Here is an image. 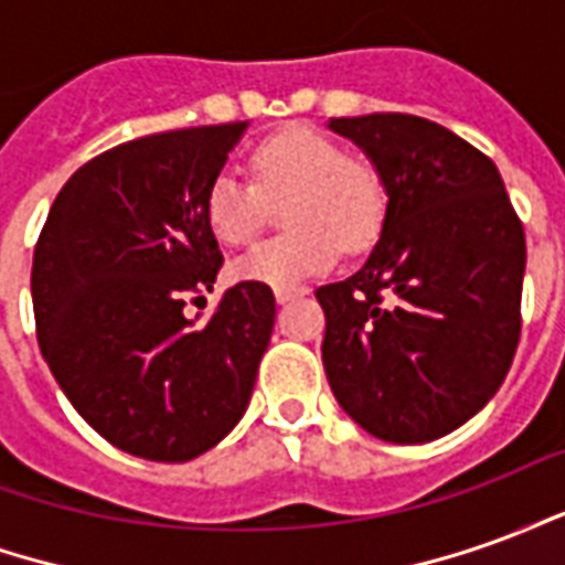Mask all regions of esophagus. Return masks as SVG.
<instances>
[{
    "label": "esophagus",
    "mask_w": 565,
    "mask_h": 565,
    "mask_svg": "<svg viewBox=\"0 0 565 565\" xmlns=\"http://www.w3.org/2000/svg\"><path fill=\"white\" fill-rule=\"evenodd\" d=\"M306 290H275V302L278 306H287V302H294L296 296H302Z\"/></svg>",
    "instance_id": "1"
}]
</instances>
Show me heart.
<instances>
[{"label":"heart","instance_id":"heart-1","mask_svg":"<svg viewBox=\"0 0 565 565\" xmlns=\"http://www.w3.org/2000/svg\"><path fill=\"white\" fill-rule=\"evenodd\" d=\"M254 184L221 172L205 193V223L223 245H245L266 223L269 205H284L290 233L254 245L233 259V278L290 290L327 271L339 247L360 254L379 242L387 190L369 162L348 160L342 145L308 127L275 132L250 153Z\"/></svg>","mask_w":565,"mask_h":565}]
</instances>
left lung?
<instances>
[{
	"instance_id": "1",
	"label": "left lung",
	"mask_w": 565,
	"mask_h": 565,
	"mask_svg": "<svg viewBox=\"0 0 565 565\" xmlns=\"http://www.w3.org/2000/svg\"><path fill=\"white\" fill-rule=\"evenodd\" d=\"M387 190L369 259L320 287L323 369L369 436L424 445L505 381L521 339L523 226L493 160L415 115L332 117Z\"/></svg>"
}]
</instances>
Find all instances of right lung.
I'll return each instance as SVG.
<instances>
[{
    "label": "right lung",
    "instance_id": "right-lung-1",
    "mask_svg": "<svg viewBox=\"0 0 565 565\" xmlns=\"http://www.w3.org/2000/svg\"><path fill=\"white\" fill-rule=\"evenodd\" d=\"M247 124L174 129L84 162L32 257V311L60 391L115 448L186 462L245 415L275 327L266 284L223 290L205 327L184 299L223 254L205 193Z\"/></svg>",
    "mask_w": 565,
    "mask_h": 565
}]
</instances>
